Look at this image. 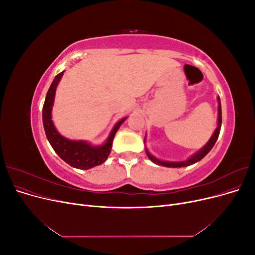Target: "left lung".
<instances>
[{
  "label": "left lung",
  "instance_id": "8db88e82",
  "mask_svg": "<svg viewBox=\"0 0 255 255\" xmlns=\"http://www.w3.org/2000/svg\"><path fill=\"white\" fill-rule=\"evenodd\" d=\"M217 101H218V119H217V128H215L213 135L211 136L210 140H208L201 149L199 151H197L195 154H192V155L187 158L186 160H182V161H169V160H161L157 157H155L154 155L148 151V149L145 148V154L146 156L149 157V159L152 161V163L156 164L158 166H164V167H169V168H181V167H187L190 166L192 164H196L198 161L201 160L206 154L210 152L214 144L216 143L218 139V136L220 133V128H221V122H222V117H221V103H220V98L217 97ZM144 142H145V136H144Z\"/></svg>",
  "mask_w": 255,
  "mask_h": 255
}]
</instances>
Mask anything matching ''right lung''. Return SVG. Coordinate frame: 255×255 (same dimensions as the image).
I'll return each instance as SVG.
<instances>
[{"instance_id":"right-lung-1","label":"right lung","mask_w":255,"mask_h":255,"mask_svg":"<svg viewBox=\"0 0 255 255\" xmlns=\"http://www.w3.org/2000/svg\"><path fill=\"white\" fill-rule=\"evenodd\" d=\"M63 75L64 71L58 73L55 76L44 100L42 109V122L44 132L52 148L61 159L65 160L67 164L74 168L87 170V169L103 164L107 159L112 151L114 137L122 123L128 119V117L122 118L116 123L113 129L111 130L110 136L107 137L104 143L99 145L91 144L87 140L68 139V138L64 137L63 135H60L53 123L52 110L54 105V100H55L56 88L58 86L59 81L63 78Z\"/></svg>"}]
</instances>
